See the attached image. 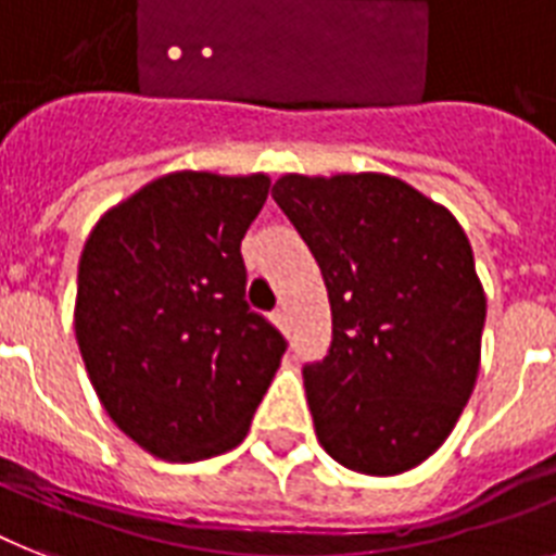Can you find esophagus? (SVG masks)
<instances>
[{"label": "esophagus", "instance_id": "esophagus-1", "mask_svg": "<svg viewBox=\"0 0 556 556\" xmlns=\"http://www.w3.org/2000/svg\"><path fill=\"white\" fill-rule=\"evenodd\" d=\"M270 317H274V323H277V325H286V319H288V314H286V305H279V308L274 311V314H270Z\"/></svg>", "mask_w": 556, "mask_h": 556}]
</instances>
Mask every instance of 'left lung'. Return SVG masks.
<instances>
[{
  "mask_svg": "<svg viewBox=\"0 0 556 556\" xmlns=\"http://www.w3.org/2000/svg\"><path fill=\"white\" fill-rule=\"evenodd\" d=\"M270 197L323 270L331 349L302 368L323 448L351 471L419 466L480 371L485 293L442 205L386 174H286Z\"/></svg>",
  "mask_w": 556,
  "mask_h": 556,
  "instance_id": "8db88e82",
  "label": "left lung"
}]
</instances>
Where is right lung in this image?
<instances>
[{"label":"right lung","mask_w":556,"mask_h":556,"mask_svg":"<svg viewBox=\"0 0 556 556\" xmlns=\"http://www.w3.org/2000/svg\"><path fill=\"white\" fill-rule=\"evenodd\" d=\"M265 174L176 170L111 207L85 242L74 328L108 417L153 457L245 440L286 337L245 302L242 237Z\"/></svg>","instance_id":"right-lung-1"}]
</instances>
